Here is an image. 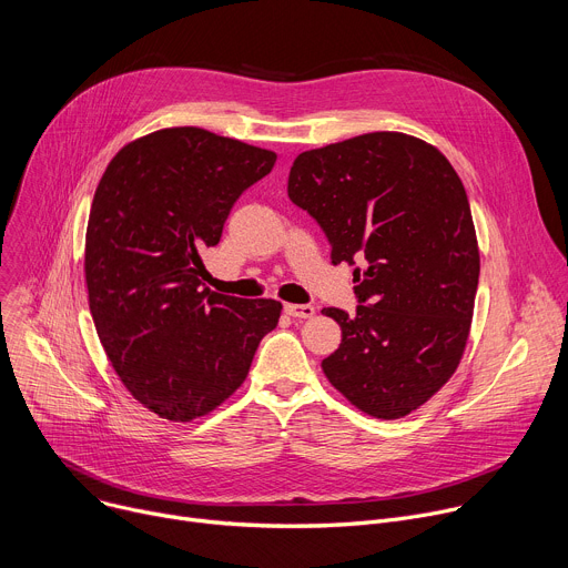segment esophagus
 I'll return each mask as SVG.
<instances>
[{"instance_id":"1","label":"esophagus","mask_w":568,"mask_h":568,"mask_svg":"<svg viewBox=\"0 0 568 568\" xmlns=\"http://www.w3.org/2000/svg\"><path fill=\"white\" fill-rule=\"evenodd\" d=\"M284 312H286L291 318H297V321L314 318V316H316V310L312 307V304H284Z\"/></svg>"}]
</instances>
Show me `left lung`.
I'll use <instances>...</instances> for the list:
<instances>
[{
    "label": "left lung",
    "mask_w": 568,
    "mask_h": 568,
    "mask_svg": "<svg viewBox=\"0 0 568 568\" xmlns=\"http://www.w3.org/2000/svg\"><path fill=\"white\" fill-rule=\"evenodd\" d=\"M291 202L355 264V316L325 310L341 345L323 373L359 412L394 420L416 412L457 371L470 332L479 247L459 174L434 145L373 132L295 156Z\"/></svg>",
    "instance_id": "left-lung-1"
}]
</instances>
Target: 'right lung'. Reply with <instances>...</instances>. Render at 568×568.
Returning <instances> with one entry per match:
<instances>
[{
    "mask_svg": "<svg viewBox=\"0 0 568 568\" xmlns=\"http://www.w3.org/2000/svg\"><path fill=\"white\" fill-rule=\"evenodd\" d=\"M277 154L200 126L141 136L109 161L85 227L83 277L104 353L152 414L189 423L245 382L282 302L202 286L236 197Z\"/></svg>",
    "mask_w": 568,
    "mask_h": 568,
    "instance_id": "1",
    "label": "right lung"
}]
</instances>
